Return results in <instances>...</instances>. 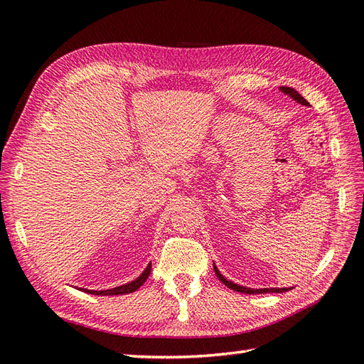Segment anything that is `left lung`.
Here are the masks:
<instances>
[{
	"mask_svg": "<svg viewBox=\"0 0 364 364\" xmlns=\"http://www.w3.org/2000/svg\"><path fill=\"white\" fill-rule=\"evenodd\" d=\"M279 90H282V93H284V95H287L289 98H292L294 101H296L298 105H301V106H311L309 102H307L300 93H298L295 89H292V87H279ZM213 271H215V275L218 277V279L220 282L223 283V284H226L229 289H232V291H235V292H240V294H266V292H275V294H279V292H287V291H291V287H264V289H252V287H246V286H240V284H237V283H234V282H230V279H226L225 277H223V274L218 271V267L213 264Z\"/></svg>",
	"mask_w": 364,
	"mask_h": 364,
	"instance_id": "1",
	"label": "left lung"
}]
</instances>
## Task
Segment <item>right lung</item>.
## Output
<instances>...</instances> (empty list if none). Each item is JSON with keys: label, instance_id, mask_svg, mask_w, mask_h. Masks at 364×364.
I'll use <instances>...</instances> for the list:
<instances>
[{"label": "right lung", "instance_id": "right-lung-1", "mask_svg": "<svg viewBox=\"0 0 364 364\" xmlns=\"http://www.w3.org/2000/svg\"><path fill=\"white\" fill-rule=\"evenodd\" d=\"M151 271H152V264L149 263L147 267L143 271V274L139 275L138 278H135L134 282L121 284V286H117V287H112V289H106V291H92V289H85V287H80V291L86 292V294H92V295H124V294H130V292H135L136 289L146 282L149 275H151Z\"/></svg>", "mask_w": 364, "mask_h": 364}]
</instances>
